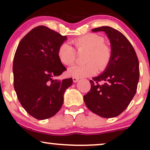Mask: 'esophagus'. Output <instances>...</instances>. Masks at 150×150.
<instances>
[{"label": "esophagus", "instance_id": "34e87169", "mask_svg": "<svg viewBox=\"0 0 150 150\" xmlns=\"http://www.w3.org/2000/svg\"><path fill=\"white\" fill-rule=\"evenodd\" d=\"M73 80L74 82H77L79 80V78H77V77H73Z\"/></svg>", "mask_w": 150, "mask_h": 150}]
</instances>
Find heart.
<instances>
[{"label":"heart","instance_id":"heart-1","mask_svg":"<svg viewBox=\"0 0 150 150\" xmlns=\"http://www.w3.org/2000/svg\"><path fill=\"white\" fill-rule=\"evenodd\" d=\"M104 42L102 37L94 34H87L73 40V43L78 51H87L86 62L88 63L71 67L68 71V75L77 78L89 77L97 72V65L100 70L106 68L111 60V51ZM58 56L63 64L71 65L75 63L76 54L71 46L64 43L58 49Z\"/></svg>","mask_w":150,"mask_h":150}]
</instances>
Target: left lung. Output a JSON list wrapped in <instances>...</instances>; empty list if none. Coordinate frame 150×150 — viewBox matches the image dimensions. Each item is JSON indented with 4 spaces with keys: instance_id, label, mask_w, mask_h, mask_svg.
Here are the masks:
<instances>
[{
    "instance_id": "1",
    "label": "left lung",
    "mask_w": 150,
    "mask_h": 150,
    "mask_svg": "<svg viewBox=\"0 0 150 150\" xmlns=\"http://www.w3.org/2000/svg\"><path fill=\"white\" fill-rule=\"evenodd\" d=\"M92 31L105 32L111 44V57L102 73L90 80L91 89L84 101L95 114L113 118L128 107L135 96L140 77L139 61L132 44L119 31L108 26ZM99 81L104 83L100 85Z\"/></svg>"
}]
</instances>
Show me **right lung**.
<instances>
[{"instance_id":"obj_1","label":"right lung","mask_w":150,"mask_h":150,"mask_svg":"<svg viewBox=\"0 0 150 150\" xmlns=\"http://www.w3.org/2000/svg\"><path fill=\"white\" fill-rule=\"evenodd\" d=\"M67 40L45 26H38L19 43L13 72L14 88L20 104L38 120L49 118L61 109L63 95L73 79H56L66 70L58 56Z\"/></svg>"}]
</instances>
